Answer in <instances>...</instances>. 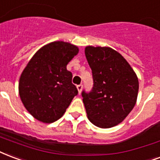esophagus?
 <instances>
[{
    "instance_id": "esophagus-1",
    "label": "esophagus",
    "mask_w": 160,
    "mask_h": 160,
    "mask_svg": "<svg viewBox=\"0 0 160 160\" xmlns=\"http://www.w3.org/2000/svg\"><path fill=\"white\" fill-rule=\"evenodd\" d=\"M82 87H83V86H82V85H78V86H77V90H78V92H79V94H80V93H81V91H82Z\"/></svg>"
}]
</instances>
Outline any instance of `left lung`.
I'll return each mask as SVG.
<instances>
[{"mask_svg":"<svg viewBox=\"0 0 160 160\" xmlns=\"http://www.w3.org/2000/svg\"><path fill=\"white\" fill-rule=\"evenodd\" d=\"M92 68L93 87L82 92L86 114L100 128H111L128 116L137 103L139 82L129 62L117 51L108 47L85 48Z\"/></svg>","mask_w":160,"mask_h":160,"instance_id":"1","label":"left lung"}]
</instances>
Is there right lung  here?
I'll return each instance as SVG.
<instances>
[{"mask_svg":"<svg viewBox=\"0 0 160 160\" xmlns=\"http://www.w3.org/2000/svg\"><path fill=\"white\" fill-rule=\"evenodd\" d=\"M79 47L62 41L45 45L34 54L18 81V94L32 116L46 124L64 114L78 91L67 65Z\"/></svg>","mask_w":160,"mask_h":160,"instance_id":"add662e5","label":"right lung"}]
</instances>
